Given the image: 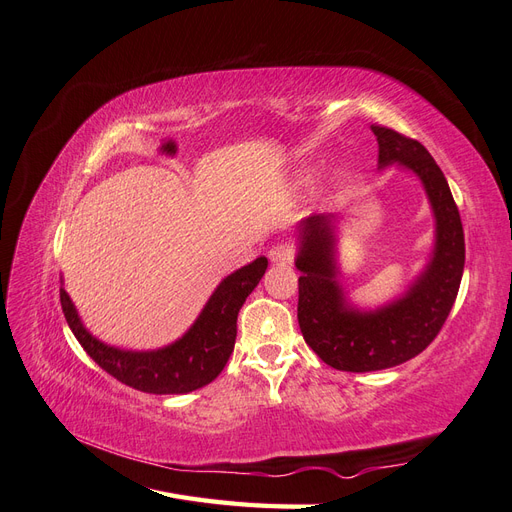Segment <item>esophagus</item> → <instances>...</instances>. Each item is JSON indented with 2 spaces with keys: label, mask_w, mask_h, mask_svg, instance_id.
<instances>
[{
  "label": "esophagus",
  "mask_w": 512,
  "mask_h": 512,
  "mask_svg": "<svg viewBox=\"0 0 512 512\" xmlns=\"http://www.w3.org/2000/svg\"><path fill=\"white\" fill-rule=\"evenodd\" d=\"M294 254H297V250H294V245L290 243H277L269 250V258L275 265H290L294 260Z\"/></svg>",
  "instance_id": "1"
}]
</instances>
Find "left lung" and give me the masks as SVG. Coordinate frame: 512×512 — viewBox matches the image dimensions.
Segmentation results:
<instances>
[{"instance_id":"8db88e82","label":"left lung","mask_w":512,"mask_h":512,"mask_svg":"<svg viewBox=\"0 0 512 512\" xmlns=\"http://www.w3.org/2000/svg\"><path fill=\"white\" fill-rule=\"evenodd\" d=\"M378 162H401L421 177L436 213V252L427 271L406 297L374 314L352 312L335 282L331 218L312 215L305 220L303 247L297 258L299 305L297 318L307 346L320 359L342 371H378L395 367L421 354L451 314L457 299L466 239L459 209L446 177L429 151L410 136L374 123Z\"/></svg>"}]
</instances>
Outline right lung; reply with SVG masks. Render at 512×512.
Returning <instances> with one entry per match:
<instances>
[{
  "label": "right lung",
  "mask_w": 512,
  "mask_h": 512,
  "mask_svg": "<svg viewBox=\"0 0 512 512\" xmlns=\"http://www.w3.org/2000/svg\"><path fill=\"white\" fill-rule=\"evenodd\" d=\"M265 271L267 258L260 256L228 275L213 292L194 327L173 346L156 352H126L104 346L85 331L64 288H59V301L74 337L106 374L136 391L177 395L196 391L222 374L235 348L239 309Z\"/></svg>",
  "instance_id": "right-lung-1"
}]
</instances>
